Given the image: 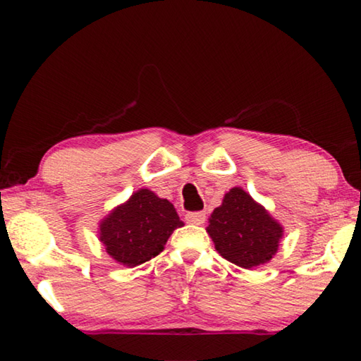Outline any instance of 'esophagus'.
<instances>
[{
  "mask_svg": "<svg viewBox=\"0 0 361 361\" xmlns=\"http://www.w3.org/2000/svg\"><path fill=\"white\" fill-rule=\"evenodd\" d=\"M186 221L189 224H195L200 226L205 223V213L204 212H189L186 213Z\"/></svg>",
  "mask_w": 361,
  "mask_h": 361,
  "instance_id": "1",
  "label": "esophagus"
}]
</instances>
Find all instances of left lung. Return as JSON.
Masks as SVG:
<instances>
[{
  "label": "left lung",
  "instance_id": "obj_1",
  "mask_svg": "<svg viewBox=\"0 0 361 361\" xmlns=\"http://www.w3.org/2000/svg\"><path fill=\"white\" fill-rule=\"evenodd\" d=\"M207 232L224 259L253 269L266 264L277 253L283 226L245 189L235 186L212 212Z\"/></svg>",
  "mask_w": 361,
  "mask_h": 361
}]
</instances>
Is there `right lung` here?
I'll list each match as a JSON object with an SVG mask.
<instances>
[{
  "label": "right lung",
  "instance_id": "obj_1",
  "mask_svg": "<svg viewBox=\"0 0 361 361\" xmlns=\"http://www.w3.org/2000/svg\"><path fill=\"white\" fill-rule=\"evenodd\" d=\"M181 221L172 202L142 188L99 223V240L118 264L135 267L154 258Z\"/></svg>",
  "mask_w": 361,
  "mask_h": 361
}]
</instances>
